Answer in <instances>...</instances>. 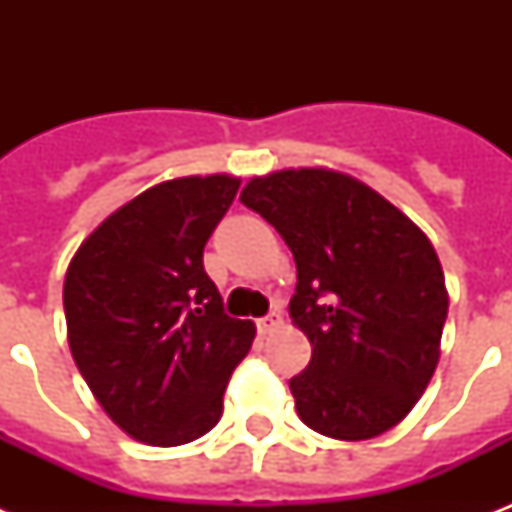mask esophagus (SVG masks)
Instances as JSON below:
<instances>
[{
	"instance_id": "obj_1",
	"label": "esophagus",
	"mask_w": 512,
	"mask_h": 512,
	"mask_svg": "<svg viewBox=\"0 0 512 512\" xmlns=\"http://www.w3.org/2000/svg\"><path fill=\"white\" fill-rule=\"evenodd\" d=\"M279 327H281L279 313H268L265 319H257V332H260V335H271V332H276Z\"/></svg>"
}]
</instances>
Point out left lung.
Here are the masks:
<instances>
[{
    "label": "left lung",
    "instance_id": "8db88e82",
    "mask_svg": "<svg viewBox=\"0 0 512 512\" xmlns=\"http://www.w3.org/2000/svg\"><path fill=\"white\" fill-rule=\"evenodd\" d=\"M241 204L295 255L289 316L313 345L289 380L300 420L337 441L398 425L436 372L449 311L428 236L374 188L324 167L252 177Z\"/></svg>",
    "mask_w": 512,
    "mask_h": 512
}]
</instances>
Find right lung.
<instances>
[{"instance_id":"add662e5","label":"right lung","mask_w":512,"mask_h":512,"mask_svg":"<svg viewBox=\"0 0 512 512\" xmlns=\"http://www.w3.org/2000/svg\"><path fill=\"white\" fill-rule=\"evenodd\" d=\"M241 180L191 175L108 215L71 257L68 345L92 396L140 444L180 446L215 428L255 324L225 316L204 244Z\"/></svg>"}]
</instances>
